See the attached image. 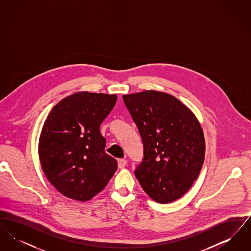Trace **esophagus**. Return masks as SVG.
Masks as SVG:
<instances>
[{
  "label": "esophagus",
  "instance_id": "obj_1",
  "mask_svg": "<svg viewBox=\"0 0 251 251\" xmlns=\"http://www.w3.org/2000/svg\"><path fill=\"white\" fill-rule=\"evenodd\" d=\"M126 165H127V160H125V159H119L118 160V166L120 168H123Z\"/></svg>",
  "mask_w": 251,
  "mask_h": 251
}]
</instances>
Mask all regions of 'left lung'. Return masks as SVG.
Masks as SVG:
<instances>
[{
	"label": "left lung",
	"mask_w": 251,
	"mask_h": 251,
	"mask_svg": "<svg viewBox=\"0 0 251 251\" xmlns=\"http://www.w3.org/2000/svg\"><path fill=\"white\" fill-rule=\"evenodd\" d=\"M122 98L143 141L136 179L156 202L177 201L190 189L204 162L205 139L199 120L165 92L146 90Z\"/></svg>",
	"instance_id": "8db88e82"
}]
</instances>
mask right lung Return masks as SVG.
I'll use <instances>...</instances> for the list:
<instances>
[{
	"instance_id": "1",
	"label": "right lung",
	"mask_w": 251,
	"mask_h": 251,
	"mask_svg": "<svg viewBox=\"0 0 251 251\" xmlns=\"http://www.w3.org/2000/svg\"><path fill=\"white\" fill-rule=\"evenodd\" d=\"M118 97L78 92L60 100L45 120L38 143L42 170L65 197L87 201L101 191L118 168L105 152L100 127Z\"/></svg>"
}]
</instances>
